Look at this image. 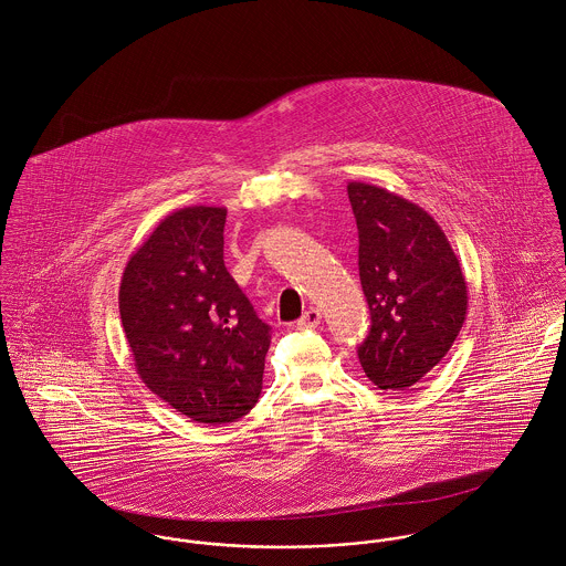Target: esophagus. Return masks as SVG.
Listing matches in <instances>:
<instances>
[{
  "mask_svg": "<svg viewBox=\"0 0 566 566\" xmlns=\"http://www.w3.org/2000/svg\"><path fill=\"white\" fill-rule=\"evenodd\" d=\"M321 323H323V312L312 307V310L305 312V316L298 321V326H301V328H316Z\"/></svg>",
  "mask_w": 566,
  "mask_h": 566,
  "instance_id": "1",
  "label": "esophagus"
}]
</instances>
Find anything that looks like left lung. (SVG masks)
<instances>
[{"instance_id":"8db88e82","label":"left lung","mask_w":566,"mask_h":566,"mask_svg":"<svg viewBox=\"0 0 566 566\" xmlns=\"http://www.w3.org/2000/svg\"><path fill=\"white\" fill-rule=\"evenodd\" d=\"M359 231V279L370 333L357 348L381 390L418 384L453 346L467 321L469 290L438 222L384 187L348 182Z\"/></svg>"}]
</instances>
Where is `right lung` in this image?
<instances>
[{"mask_svg":"<svg viewBox=\"0 0 566 566\" xmlns=\"http://www.w3.org/2000/svg\"><path fill=\"white\" fill-rule=\"evenodd\" d=\"M224 207L163 218L128 259L119 316L150 392L196 422L245 416L261 395L270 326L224 265Z\"/></svg>","mask_w":566,"mask_h":566,"instance_id":"right-lung-1","label":"right lung"}]
</instances>
